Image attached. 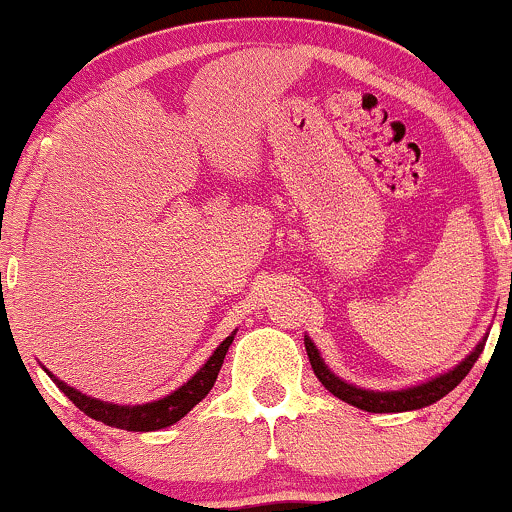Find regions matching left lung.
I'll return each instance as SVG.
<instances>
[{
	"label": "left lung",
	"mask_w": 512,
	"mask_h": 512,
	"mask_svg": "<svg viewBox=\"0 0 512 512\" xmlns=\"http://www.w3.org/2000/svg\"><path fill=\"white\" fill-rule=\"evenodd\" d=\"M483 346H486V337H483V342H478L476 349L471 351L461 364H456L452 371L442 373V376L432 378V381L427 383H420V386H410L403 390H366V388H356L354 383H346L339 376H334V373L329 371V366L324 364L317 346L312 344V339L305 337V349H307V356H310L312 371H315V376L320 378L322 386L332 395H337L339 400H344V403L354 405V408L366 410V412H405V410H420L425 408V405L437 403L439 398H444L449 390H454L461 381H464L466 373L471 371V366H474L478 356H481Z\"/></svg>",
	"instance_id": "8db88e82"
}]
</instances>
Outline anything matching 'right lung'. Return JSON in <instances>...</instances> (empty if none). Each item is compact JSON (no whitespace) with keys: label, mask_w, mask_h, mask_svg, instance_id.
I'll list each match as a JSON object with an SVG mask.
<instances>
[{"label":"right lung","mask_w":512,"mask_h":512,"mask_svg":"<svg viewBox=\"0 0 512 512\" xmlns=\"http://www.w3.org/2000/svg\"><path fill=\"white\" fill-rule=\"evenodd\" d=\"M234 334H229L222 344L214 349V354L205 361V366L190 378L188 383H183L178 390L166 395L161 400H153V403H144V405H114V403H104V400L90 398V395L80 393V390L65 386L60 378L53 376L51 371H46L48 376L53 378V383L73 400L78 408L85 412L87 417L92 420L104 422L109 427H117V430H126V432H156L163 430V427L175 425L178 420H183L188 412L210 393L214 381L219 376V368L224 364V356H227L229 346L234 342Z\"/></svg>","instance_id":"add662e5"}]
</instances>
